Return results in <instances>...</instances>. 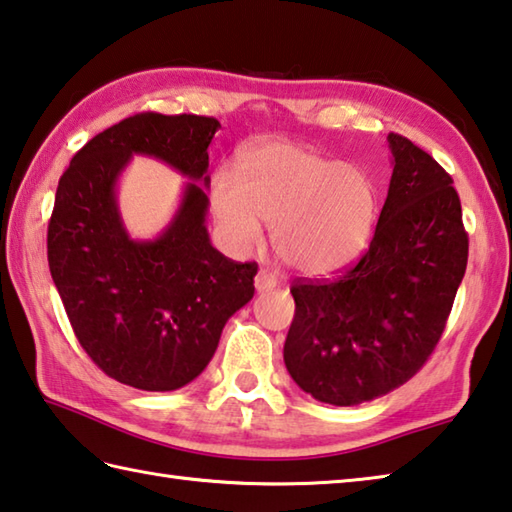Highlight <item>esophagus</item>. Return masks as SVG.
<instances>
[{
    "instance_id": "34e87169",
    "label": "esophagus",
    "mask_w": 512,
    "mask_h": 512,
    "mask_svg": "<svg viewBox=\"0 0 512 512\" xmlns=\"http://www.w3.org/2000/svg\"><path fill=\"white\" fill-rule=\"evenodd\" d=\"M254 285H256V292H269V289L276 287V278L265 272V269H260L254 278Z\"/></svg>"
}]
</instances>
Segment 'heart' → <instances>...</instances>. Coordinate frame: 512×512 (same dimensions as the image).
Returning <instances> with one entry per match:
<instances>
[{
  "label": "heart",
  "mask_w": 512,
  "mask_h": 512,
  "mask_svg": "<svg viewBox=\"0 0 512 512\" xmlns=\"http://www.w3.org/2000/svg\"><path fill=\"white\" fill-rule=\"evenodd\" d=\"M211 211L223 243L247 254L272 225L278 260L294 272L327 276L359 258L372 238L379 196L370 176L301 144L265 142L249 149L240 178H211Z\"/></svg>",
  "instance_id": "b5f03b06"
}]
</instances>
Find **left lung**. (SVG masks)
<instances>
[{
	"label": "left lung",
	"instance_id": "1",
	"mask_svg": "<svg viewBox=\"0 0 512 512\" xmlns=\"http://www.w3.org/2000/svg\"><path fill=\"white\" fill-rule=\"evenodd\" d=\"M392 178L365 256L339 281L292 285L283 359L298 388L359 406L412 379L435 350L468 263L452 178L390 133Z\"/></svg>",
	"mask_w": 512,
	"mask_h": 512
}]
</instances>
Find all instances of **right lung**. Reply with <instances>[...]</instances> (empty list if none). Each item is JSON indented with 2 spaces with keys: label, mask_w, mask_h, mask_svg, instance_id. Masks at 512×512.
<instances>
[{
  "label": "right lung",
  "mask_w": 512,
  "mask_h": 512,
  "mask_svg": "<svg viewBox=\"0 0 512 512\" xmlns=\"http://www.w3.org/2000/svg\"><path fill=\"white\" fill-rule=\"evenodd\" d=\"M220 122L202 115L140 113L98 133L57 185L48 267L77 341L111 379L147 392L200 376L223 327L254 296L256 263L211 245L209 144ZM133 155L160 159L190 182L156 239H133L117 185Z\"/></svg>",
  "instance_id": "right-lung-1"
}]
</instances>
